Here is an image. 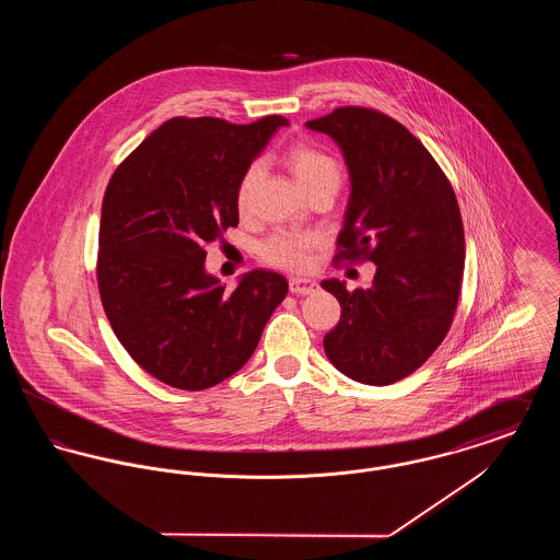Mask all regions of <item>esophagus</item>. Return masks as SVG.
I'll return each instance as SVG.
<instances>
[{"mask_svg":"<svg viewBox=\"0 0 560 560\" xmlns=\"http://www.w3.org/2000/svg\"><path fill=\"white\" fill-rule=\"evenodd\" d=\"M317 290V281L306 279V277H292L290 279V292L298 293V295H306Z\"/></svg>","mask_w":560,"mask_h":560,"instance_id":"obj_1","label":"esophagus"}]
</instances>
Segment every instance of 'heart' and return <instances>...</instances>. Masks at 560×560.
<instances>
[{"label":"heart","instance_id":"1","mask_svg":"<svg viewBox=\"0 0 560 560\" xmlns=\"http://www.w3.org/2000/svg\"><path fill=\"white\" fill-rule=\"evenodd\" d=\"M285 165L295 178V183L304 190H308L323 180L336 178L340 180V167L336 160L319 149L313 142H293L292 147L283 155ZM260 176V165L249 163L235 188V206L240 213L247 212L252 190ZM317 240L308 233L298 231H277L260 245V256L270 267L288 268V270H304L311 265V249L315 247Z\"/></svg>","mask_w":560,"mask_h":560}]
</instances>
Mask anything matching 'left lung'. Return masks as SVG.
<instances>
[{
	"mask_svg": "<svg viewBox=\"0 0 560 560\" xmlns=\"http://www.w3.org/2000/svg\"><path fill=\"white\" fill-rule=\"evenodd\" d=\"M306 128L334 138L347 161L350 199L336 260L375 265L368 290L320 283L342 306L325 354L354 382H399L452 327L466 256L455 192L427 147L380 110L336 108Z\"/></svg>",
	"mask_w": 560,
	"mask_h": 560,
	"instance_id": "left-lung-1",
	"label": "left lung"
}]
</instances>
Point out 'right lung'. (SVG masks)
I'll return each instance as SVG.
<instances>
[{
	"instance_id": "obj_1",
	"label": "right lung",
	"mask_w": 560,
	"mask_h": 560,
	"mask_svg": "<svg viewBox=\"0 0 560 560\" xmlns=\"http://www.w3.org/2000/svg\"><path fill=\"white\" fill-rule=\"evenodd\" d=\"M288 119L237 126L174 117L108 180L98 233V290L133 361L167 386L203 390L240 372L283 302V275L256 268L224 292L206 245L240 224L235 188Z\"/></svg>"
}]
</instances>
